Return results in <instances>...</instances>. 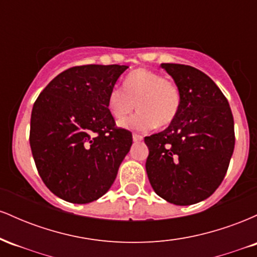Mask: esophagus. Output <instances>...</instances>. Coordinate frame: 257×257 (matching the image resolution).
<instances>
[{"mask_svg": "<svg viewBox=\"0 0 257 257\" xmlns=\"http://www.w3.org/2000/svg\"><path fill=\"white\" fill-rule=\"evenodd\" d=\"M143 137H141V135H138V134H133V141H134V143H139V141H141L143 140Z\"/></svg>", "mask_w": 257, "mask_h": 257, "instance_id": "obj_1", "label": "esophagus"}]
</instances>
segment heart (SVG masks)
<instances>
[{
    "label": "heart",
    "instance_id": "1",
    "mask_svg": "<svg viewBox=\"0 0 257 257\" xmlns=\"http://www.w3.org/2000/svg\"><path fill=\"white\" fill-rule=\"evenodd\" d=\"M138 106L139 111L118 125L129 131L147 132L157 124L169 125L178 116L180 91L161 73L139 69L124 78L123 87L114 85L107 96V107L116 118H122Z\"/></svg>",
    "mask_w": 257,
    "mask_h": 257
}]
</instances>
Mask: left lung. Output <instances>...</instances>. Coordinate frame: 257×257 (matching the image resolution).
<instances>
[{"mask_svg": "<svg viewBox=\"0 0 257 257\" xmlns=\"http://www.w3.org/2000/svg\"><path fill=\"white\" fill-rule=\"evenodd\" d=\"M180 91L178 116L145 138L146 173L153 191L175 205L202 202L219 187L234 150L229 104L205 73L182 64H161Z\"/></svg>", "mask_w": 257, "mask_h": 257, "instance_id": "8db88e82", "label": "left lung"}]
</instances>
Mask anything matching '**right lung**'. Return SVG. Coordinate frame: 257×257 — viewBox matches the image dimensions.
Here are the masks:
<instances>
[{"mask_svg": "<svg viewBox=\"0 0 257 257\" xmlns=\"http://www.w3.org/2000/svg\"><path fill=\"white\" fill-rule=\"evenodd\" d=\"M128 67H71L52 79L34 104L32 156L44 185L59 198L85 204L114 182L133 138L114 126L107 96Z\"/></svg>", "mask_w": 257, "mask_h": 257, "instance_id": "add662e5", "label": "right lung"}]
</instances>
